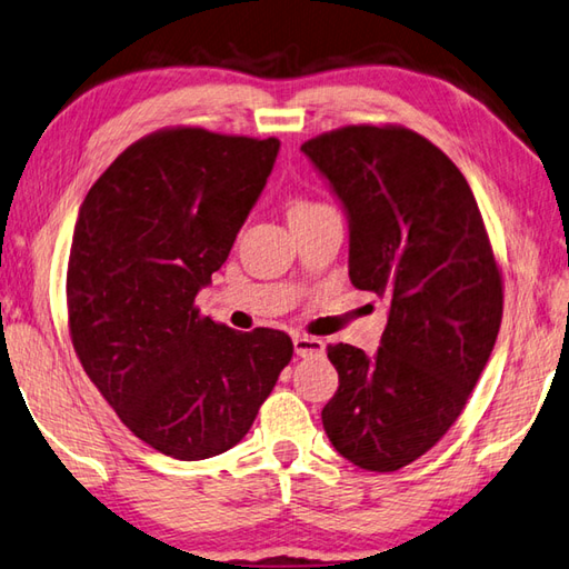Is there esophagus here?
Here are the masks:
<instances>
[{
  "label": "esophagus",
  "mask_w": 569,
  "mask_h": 569,
  "mask_svg": "<svg viewBox=\"0 0 569 569\" xmlns=\"http://www.w3.org/2000/svg\"><path fill=\"white\" fill-rule=\"evenodd\" d=\"M293 350L298 358H313V355H322L326 352V345L318 338H310V336H296L293 338Z\"/></svg>",
  "instance_id": "34e87169"
}]
</instances>
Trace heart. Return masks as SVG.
<instances>
[{"mask_svg":"<svg viewBox=\"0 0 569 569\" xmlns=\"http://www.w3.org/2000/svg\"><path fill=\"white\" fill-rule=\"evenodd\" d=\"M326 209L322 204H316V202H308V199H298V202L291 204V209H288V217H298V214H313V211H320Z\"/></svg>","mask_w":569,"mask_h":569,"instance_id":"b5f03b06","label":"heart"}]
</instances>
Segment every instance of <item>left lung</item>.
Listing matches in <instances>:
<instances>
[{
    "label": "left lung",
    "instance_id": "obj_1",
    "mask_svg": "<svg viewBox=\"0 0 569 569\" xmlns=\"http://www.w3.org/2000/svg\"><path fill=\"white\" fill-rule=\"evenodd\" d=\"M350 227V281L387 298L380 348L330 345L322 427L345 459L397 471L459 419L491 358L503 283L466 177L415 130L350 126L300 144Z\"/></svg>",
    "mask_w": 569,
    "mask_h": 569
}]
</instances>
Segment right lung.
Returning a JSON list of instances; mask_svg holds the SVG:
<instances>
[{
	"instance_id": "obj_1",
	"label": "right lung",
	"mask_w": 569,
	"mask_h": 569,
	"mask_svg": "<svg viewBox=\"0 0 569 569\" xmlns=\"http://www.w3.org/2000/svg\"><path fill=\"white\" fill-rule=\"evenodd\" d=\"M278 148L202 128L152 132L78 209L66 276L76 355L122 425L172 459L237 447L293 358L286 332H237L194 308Z\"/></svg>"
}]
</instances>
